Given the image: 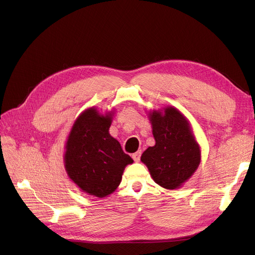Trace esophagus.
<instances>
[{"instance_id": "34e87169", "label": "esophagus", "mask_w": 255, "mask_h": 255, "mask_svg": "<svg viewBox=\"0 0 255 255\" xmlns=\"http://www.w3.org/2000/svg\"><path fill=\"white\" fill-rule=\"evenodd\" d=\"M140 156H141V151H137L136 153L132 154V159L134 160L135 162H138L139 160H140Z\"/></svg>"}]
</instances>
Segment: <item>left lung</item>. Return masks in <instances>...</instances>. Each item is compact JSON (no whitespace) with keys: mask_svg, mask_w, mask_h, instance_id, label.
Here are the masks:
<instances>
[{"mask_svg":"<svg viewBox=\"0 0 255 255\" xmlns=\"http://www.w3.org/2000/svg\"><path fill=\"white\" fill-rule=\"evenodd\" d=\"M154 146H149L141 161L148 166L153 180L163 188L176 189L188 180L198 167L200 151L189 123L173 107L164 110V115H150Z\"/></svg>","mask_w":255,"mask_h":255,"instance_id":"1","label":"left lung"}]
</instances>
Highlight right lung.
I'll use <instances>...</instances> for the list:
<instances>
[{
  "mask_svg": "<svg viewBox=\"0 0 255 255\" xmlns=\"http://www.w3.org/2000/svg\"><path fill=\"white\" fill-rule=\"evenodd\" d=\"M112 114L100 116L90 109L76 120L66 144L65 167L80 189L96 197L113 193L124 168L133 162L109 129Z\"/></svg>",
  "mask_w": 255,
  "mask_h": 255,
  "instance_id": "add662e5",
  "label": "right lung"
}]
</instances>
